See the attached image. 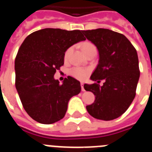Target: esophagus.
I'll return each mask as SVG.
<instances>
[{
    "label": "esophagus",
    "instance_id": "34e87169",
    "mask_svg": "<svg viewBox=\"0 0 152 152\" xmlns=\"http://www.w3.org/2000/svg\"><path fill=\"white\" fill-rule=\"evenodd\" d=\"M81 87H82V91H85V88H84V84H83V82H82V83H81Z\"/></svg>",
    "mask_w": 152,
    "mask_h": 152
}]
</instances>
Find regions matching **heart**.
I'll use <instances>...</instances> for the list:
<instances>
[{
  "mask_svg": "<svg viewBox=\"0 0 152 152\" xmlns=\"http://www.w3.org/2000/svg\"><path fill=\"white\" fill-rule=\"evenodd\" d=\"M72 50V48H70L66 50L65 53H64V59H67L68 58L69 55H70V52ZM82 50L83 53L87 54L88 53L91 52L92 50H96V47L93 45L92 43L88 42H85L82 44ZM90 73V70L87 68H83V67H73L70 70V73L72 76H73L76 79H79V80H85L87 79L88 74Z\"/></svg>",
  "mask_w": 152,
  "mask_h": 152,
  "instance_id": "obj_1",
  "label": "heart"
}]
</instances>
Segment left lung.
Masks as SVG:
<instances>
[{"label":"left lung","mask_w":152,"mask_h":152,"mask_svg":"<svg viewBox=\"0 0 152 152\" xmlns=\"http://www.w3.org/2000/svg\"><path fill=\"white\" fill-rule=\"evenodd\" d=\"M87 39L98 49L99 59L91 80L104 79L99 84H85V91L95 96L87 105L90 115L98 120H114L123 114L133 102L140 78L137 53L124 35L108 29L82 30Z\"/></svg>","instance_id":"8db88e82"}]
</instances>
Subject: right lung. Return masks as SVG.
<instances>
[{"label": "right lung", "mask_w": 152, "mask_h": 152, "mask_svg": "<svg viewBox=\"0 0 152 152\" xmlns=\"http://www.w3.org/2000/svg\"><path fill=\"white\" fill-rule=\"evenodd\" d=\"M82 30L46 28L26 37L15 60V88L28 115L42 124L63 118L72 96L81 91L80 82L71 76L60 85L54 79L64 64V53L85 38Z\"/></svg>", "instance_id": "1"}]
</instances>
